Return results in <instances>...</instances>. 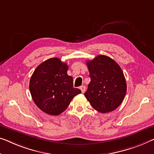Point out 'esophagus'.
Returning a JSON list of instances; mask_svg holds the SVG:
<instances>
[{
  "label": "esophagus",
  "mask_w": 154,
  "mask_h": 154,
  "mask_svg": "<svg viewBox=\"0 0 154 154\" xmlns=\"http://www.w3.org/2000/svg\"><path fill=\"white\" fill-rule=\"evenodd\" d=\"M80 90H81V91H82V93H84L85 91H86V86H80Z\"/></svg>",
  "instance_id": "obj_1"
}]
</instances>
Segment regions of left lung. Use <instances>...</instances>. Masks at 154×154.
Here are the masks:
<instances>
[{
	"mask_svg": "<svg viewBox=\"0 0 154 154\" xmlns=\"http://www.w3.org/2000/svg\"><path fill=\"white\" fill-rule=\"evenodd\" d=\"M86 64L91 82L85 97L100 113L114 111L122 104L127 93V83L120 66L105 55H98Z\"/></svg>",
	"mask_w": 154,
	"mask_h": 154,
	"instance_id": "left-lung-1",
	"label": "left lung"
}]
</instances>
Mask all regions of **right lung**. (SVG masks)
<instances>
[{
  "mask_svg": "<svg viewBox=\"0 0 154 154\" xmlns=\"http://www.w3.org/2000/svg\"><path fill=\"white\" fill-rule=\"evenodd\" d=\"M68 66L58 58L43 61L35 70L29 81L32 100L41 111L58 116L69 106L73 97L81 90L73 88V79L67 74Z\"/></svg>",
  "mask_w": 154,
  "mask_h": 154,
  "instance_id": "obj_1",
  "label": "right lung"
}]
</instances>
